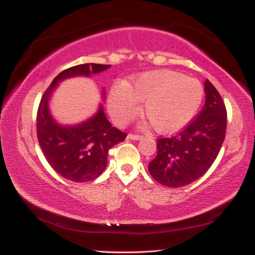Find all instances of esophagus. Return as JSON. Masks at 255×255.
Wrapping results in <instances>:
<instances>
[{
	"instance_id": "obj_1",
	"label": "esophagus",
	"mask_w": 255,
	"mask_h": 255,
	"mask_svg": "<svg viewBox=\"0 0 255 255\" xmlns=\"http://www.w3.org/2000/svg\"><path fill=\"white\" fill-rule=\"evenodd\" d=\"M142 137H143V136L138 135V134H128L129 139H141Z\"/></svg>"
}]
</instances>
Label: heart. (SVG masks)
I'll return each mask as SVG.
<instances>
[{
	"instance_id": "obj_1",
	"label": "heart",
	"mask_w": 255,
	"mask_h": 255,
	"mask_svg": "<svg viewBox=\"0 0 255 255\" xmlns=\"http://www.w3.org/2000/svg\"><path fill=\"white\" fill-rule=\"evenodd\" d=\"M203 88L195 78L171 70L144 73L131 84H114L109 97L110 112L119 125H126L138 113V102H144L143 113L157 131L181 128L198 112Z\"/></svg>"
}]
</instances>
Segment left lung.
I'll use <instances>...</instances> for the list:
<instances>
[{
  "mask_svg": "<svg viewBox=\"0 0 255 255\" xmlns=\"http://www.w3.org/2000/svg\"><path fill=\"white\" fill-rule=\"evenodd\" d=\"M206 103L187 126L171 137L157 139L149 163L151 177L167 187H182L206 173L220 152L227 131V109L220 92L204 82Z\"/></svg>",
  "mask_w": 255,
  "mask_h": 255,
  "instance_id": "obj_1",
  "label": "left lung"
}]
</instances>
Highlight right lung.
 <instances>
[{"mask_svg": "<svg viewBox=\"0 0 255 255\" xmlns=\"http://www.w3.org/2000/svg\"><path fill=\"white\" fill-rule=\"evenodd\" d=\"M110 64L84 63L61 71L41 97L37 113V137L48 164L63 178L75 182L91 181L107 165L109 150L126 138V132L112 127L103 107L95 117L73 127L56 124L48 111L52 91L64 78L90 76L109 69ZM105 93V92H104Z\"/></svg>", "mask_w": 255, "mask_h": 255, "instance_id": "right-lung-1", "label": "right lung"}]
</instances>
